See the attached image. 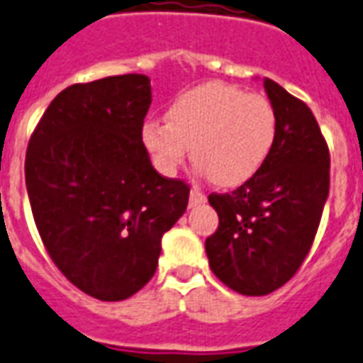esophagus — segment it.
Instances as JSON below:
<instances>
[{
	"label": "esophagus",
	"instance_id": "34e87169",
	"mask_svg": "<svg viewBox=\"0 0 363 363\" xmlns=\"http://www.w3.org/2000/svg\"><path fill=\"white\" fill-rule=\"evenodd\" d=\"M208 202V196L203 194L202 190L192 189L190 190V206H202V203Z\"/></svg>",
	"mask_w": 363,
	"mask_h": 363
}]
</instances>
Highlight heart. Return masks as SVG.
<instances>
[{"instance_id": "b5f03b06", "label": "heart", "mask_w": 363, "mask_h": 363, "mask_svg": "<svg viewBox=\"0 0 363 363\" xmlns=\"http://www.w3.org/2000/svg\"><path fill=\"white\" fill-rule=\"evenodd\" d=\"M167 125L147 121L142 140L163 173H174L189 157L211 182L235 189L254 179L277 140V115L269 99L208 82L181 94L169 106Z\"/></svg>"}]
</instances>
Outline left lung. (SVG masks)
<instances>
[{"label": "left lung", "instance_id": "obj_1", "mask_svg": "<svg viewBox=\"0 0 363 363\" xmlns=\"http://www.w3.org/2000/svg\"><path fill=\"white\" fill-rule=\"evenodd\" d=\"M277 140L262 171L230 194H209L219 227L206 240L216 277L244 296H265L294 277L329 196V147L311 109L271 79Z\"/></svg>", "mask_w": 363, "mask_h": 363}]
</instances>
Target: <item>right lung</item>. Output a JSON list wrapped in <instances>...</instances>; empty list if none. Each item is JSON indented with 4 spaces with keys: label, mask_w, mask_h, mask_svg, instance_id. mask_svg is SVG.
<instances>
[{
    "label": "right lung",
    "mask_w": 363,
    "mask_h": 363,
    "mask_svg": "<svg viewBox=\"0 0 363 363\" xmlns=\"http://www.w3.org/2000/svg\"><path fill=\"white\" fill-rule=\"evenodd\" d=\"M146 74L59 92L28 142L24 179L48 254L77 289L133 296L154 277L161 236L189 206V184L161 177L142 142Z\"/></svg>",
    "instance_id": "1"
}]
</instances>
